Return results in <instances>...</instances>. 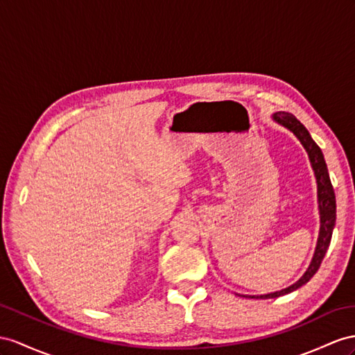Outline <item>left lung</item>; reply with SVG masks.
Instances as JSON below:
<instances>
[{"label": "left lung", "mask_w": 355, "mask_h": 355, "mask_svg": "<svg viewBox=\"0 0 355 355\" xmlns=\"http://www.w3.org/2000/svg\"><path fill=\"white\" fill-rule=\"evenodd\" d=\"M271 118H272V121H276L277 124L284 125L285 129H288L289 132H293L295 135V138L302 142V145L307 153L309 162H311V166L313 169V174L316 178L318 211H320V234H318L316 248H315L311 264H309L307 270L304 271V275L300 277L295 284H293L288 288L280 289V291H276V293H270V294H264V295H243V297H249V298H276V297L293 293V291L298 289L300 286L306 285L307 282L313 277V275L321 266V262L325 257V252L330 246L331 234H333L334 225H336V196H334V190H333L331 181H330L329 169H327V163L324 160V154H322L321 148L318 147L316 142L312 139V136L307 132L306 127L300 123L293 114L280 111V112L272 114ZM239 295H241V294H239Z\"/></svg>", "instance_id": "left-lung-1"}]
</instances>
